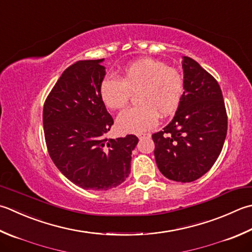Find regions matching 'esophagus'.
Returning <instances> with one entry per match:
<instances>
[{
	"mask_svg": "<svg viewBox=\"0 0 252 252\" xmlns=\"http://www.w3.org/2000/svg\"><path fill=\"white\" fill-rule=\"evenodd\" d=\"M145 135H150L149 133H142V134H139V137H142V136H145Z\"/></svg>",
	"mask_w": 252,
	"mask_h": 252,
	"instance_id": "34e87169",
	"label": "esophagus"
}]
</instances>
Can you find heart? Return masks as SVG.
Listing matches in <instances>:
<instances>
[{
  "label": "heart",
  "instance_id": "1",
  "mask_svg": "<svg viewBox=\"0 0 252 252\" xmlns=\"http://www.w3.org/2000/svg\"><path fill=\"white\" fill-rule=\"evenodd\" d=\"M185 92L182 74L175 67L153 59H142L125 67L119 75L106 76L99 85L105 106L122 109L135 94L137 105L122 111L117 126L122 132L141 133L154 127L160 117L174 115Z\"/></svg>",
  "mask_w": 252,
  "mask_h": 252
}]
</instances>
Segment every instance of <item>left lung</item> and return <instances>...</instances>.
<instances>
[{
  "label": "left lung",
  "mask_w": 252,
  "mask_h": 252,
  "mask_svg": "<svg viewBox=\"0 0 252 252\" xmlns=\"http://www.w3.org/2000/svg\"><path fill=\"white\" fill-rule=\"evenodd\" d=\"M185 92L174 119L154 133L155 160L166 178L191 182L208 172L227 133V112L218 81L189 57L182 62Z\"/></svg>",
  "instance_id": "left-lung-1"
}]
</instances>
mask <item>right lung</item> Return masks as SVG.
Returning <instances> with one entry per match:
<instances>
[{
    "instance_id": "add662e5",
    "label": "right lung",
    "mask_w": 252,
    "mask_h": 252,
    "mask_svg": "<svg viewBox=\"0 0 252 252\" xmlns=\"http://www.w3.org/2000/svg\"><path fill=\"white\" fill-rule=\"evenodd\" d=\"M102 60L68 66L49 93L42 113L44 140L54 165L74 185L94 191L116 188L126 180L139 142L133 134L107 139L113 119L99 95Z\"/></svg>"
}]
</instances>
